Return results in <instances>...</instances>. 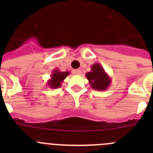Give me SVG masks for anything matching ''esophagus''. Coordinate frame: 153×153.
I'll use <instances>...</instances> for the list:
<instances>
[{
  "instance_id": "obj_1",
  "label": "esophagus",
  "mask_w": 153,
  "mask_h": 153,
  "mask_svg": "<svg viewBox=\"0 0 153 153\" xmlns=\"http://www.w3.org/2000/svg\"><path fill=\"white\" fill-rule=\"evenodd\" d=\"M73 73H74V74H75V75H79V74H81V71L79 70H74Z\"/></svg>"
}]
</instances>
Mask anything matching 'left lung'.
<instances>
[{
    "mask_svg": "<svg viewBox=\"0 0 153 153\" xmlns=\"http://www.w3.org/2000/svg\"><path fill=\"white\" fill-rule=\"evenodd\" d=\"M86 76L93 90H106L111 83L109 76L106 74L102 65L98 63L92 66L91 71L86 73Z\"/></svg>",
    "mask_w": 153,
    "mask_h": 153,
    "instance_id": "8db88e82",
    "label": "left lung"
}]
</instances>
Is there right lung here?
Wrapping results in <instances>:
<instances>
[{"mask_svg": "<svg viewBox=\"0 0 153 153\" xmlns=\"http://www.w3.org/2000/svg\"><path fill=\"white\" fill-rule=\"evenodd\" d=\"M69 74H70L69 71L61 72L58 68L54 69L51 75V79L47 80V86L52 89L59 88L61 86L62 83Z\"/></svg>", "mask_w": 153, "mask_h": 153, "instance_id": "obj_1", "label": "right lung"}]
</instances>
